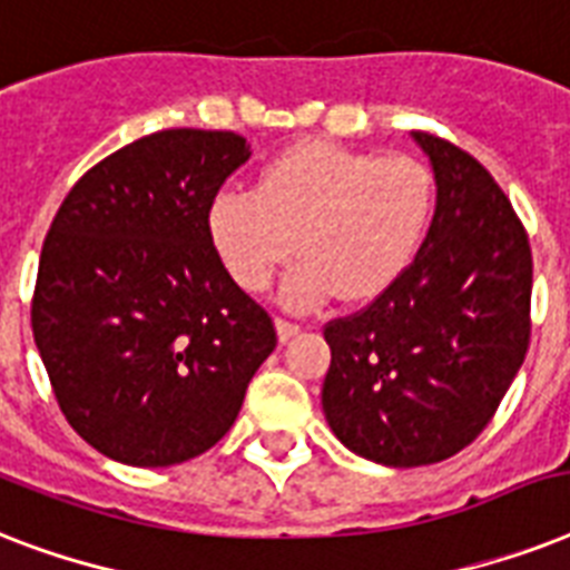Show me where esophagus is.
<instances>
[{
	"instance_id": "1",
	"label": "esophagus",
	"mask_w": 570,
	"mask_h": 570,
	"mask_svg": "<svg viewBox=\"0 0 570 570\" xmlns=\"http://www.w3.org/2000/svg\"><path fill=\"white\" fill-rule=\"evenodd\" d=\"M275 328H277V340H281V343H289V340L302 334V325H295V322H289V320H277Z\"/></svg>"
}]
</instances>
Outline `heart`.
Returning <instances> with one entry per match:
<instances>
[{
  "instance_id": "1",
  "label": "heart",
  "mask_w": 570,
  "mask_h": 570,
  "mask_svg": "<svg viewBox=\"0 0 570 570\" xmlns=\"http://www.w3.org/2000/svg\"><path fill=\"white\" fill-rule=\"evenodd\" d=\"M434 177L411 156L304 141L259 171L257 189L209 200L206 236L227 275L263 293L295 250L284 304L316 307L337 293L370 302L405 275L432 222Z\"/></svg>"
}]
</instances>
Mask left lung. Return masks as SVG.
<instances>
[{"label": "left lung", "mask_w": 570, "mask_h": 570, "mask_svg": "<svg viewBox=\"0 0 570 570\" xmlns=\"http://www.w3.org/2000/svg\"><path fill=\"white\" fill-rule=\"evenodd\" d=\"M411 138L438 189L429 233L396 284L325 328V420L343 446L387 468L476 441L530 348L532 254L509 197L455 145Z\"/></svg>", "instance_id": "obj_1"}]
</instances>
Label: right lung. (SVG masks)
Masks as SVG:
<instances>
[{
  "label": "right lung",
  "mask_w": 570,
  "mask_h": 570,
  "mask_svg": "<svg viewBox=\"0 0 570 570\" xmlns=\"http://www.w3.org/2000/svg\"><path fill=\"white\" fill-rule=\"evenodd\" d=\"M248 159L236 132L163 129L94 165L52 218L31 334L61 414L106 459L171 468L215 446L275 352L206 236Z\"/></svg>",
  "instance_id": "add662e5"
}]
</instances>
